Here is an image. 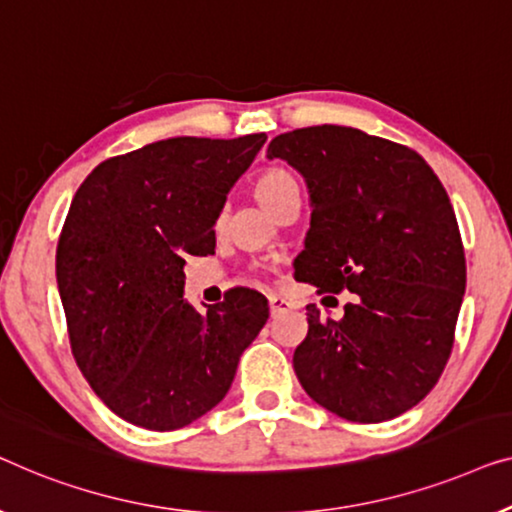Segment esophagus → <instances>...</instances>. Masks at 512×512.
Segmentation results:
<instances>
[{
  "label": "esophagus",
  "instance_id": "1",
  "mask_svg": "<svg viewBox=\"0 0 512 512\" xmlns=\"http://www.w3.org/2000/svg\"><path fill=\"white\" fill-rule=\"evenodd\" d=\"M269 308H271V315H278V313L290 311L292 304L287 299L280 297V294H269Z\"/></svg>",
  "mask_w": 512,
  "mask_h": 512
}]
</instances>
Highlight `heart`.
Returning <instances> with one entry per match:
<instances>
[{
    "mask_svg": "<svg viewBox=\"0 0 512 512\" xmlns=\"http://www.w3.org/2000/svg\"><path fill=\"white\" fill-rule=\"evenodd\" d=\"M294 194H299V185L290 171L285 169H266L255 181V197L271 215Z\"/></svg>",
    "mask_w": 512,
    "mask_h": 512,
    "instance_id": "b5f03b06",
    "label": "heart"
}]
</instances>
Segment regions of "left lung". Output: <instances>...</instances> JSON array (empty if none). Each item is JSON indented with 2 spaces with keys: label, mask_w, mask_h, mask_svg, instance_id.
I'll return each instance as SVG.
<instances>
[{
  "label": "left lung",
  "mask_w": 512,
  "mask_h": 512,
  "mask_svg": "<svg viewBox=\"0 0 512 512\" xmlns=\"http://www.w3.org/2000/svg\"><path fill=\"white\" fill-rule=\"evenodd\" d=\"M266 157L297 169L311 194L294 278L355 294L341 320L308 306V334L292 357L301 387L350 422L406 413L448 364L466 290L448 192L415 150L352 127L294 129Z\"/></svg>",
  "instance_id": "1"
}]
</instances>
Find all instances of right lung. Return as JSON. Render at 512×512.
<instances>
[{"label": "right lung", "mask_w": 512, "mask_h": 512, "mask_svg": "<svg viewBox=\"0 0 512 512\" xmlns=\"http://www.w3.org/2000/svg\"><path fill=\"white\" fill-rule=\"evenodd\" d=\"M264 141H155L102 162L74 194L55 257L71 352L136 427L181 429L218 406L269 320L248 287L206 313L183 299V255L215 253V220Z\"/></svg>", "instance_id": "right-lung-1"}]
</instances>
